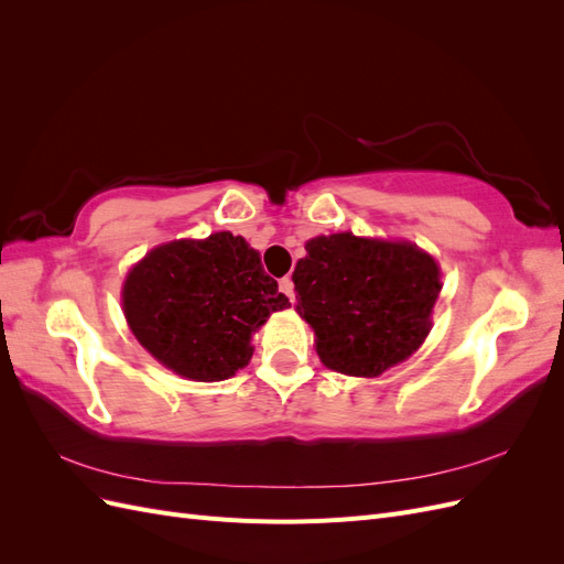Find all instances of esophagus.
I'll list each match as a JSON object with an SVG mask.
<instances>
[{
    "label": "esophagus",
    "mask_w": 564,
    "mask_h": 564,
    "mask_svg": "<svg viewBox=\"0 0 564 564\" xmlns=\"http://www.w3.org/2000/svg\"><path fill=\"white\" fill-rule=\"evenodd\" d=\"M280 292L289 299V301H294V282H292V278H282L280 280Z\"/></svg>",
    "instance_id": "1"
}]
</instances>
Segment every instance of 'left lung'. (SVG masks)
<instances>
[{"instance_id": "1", "label": "left lung", "mask_w": 564, "mask_h": 564, "mask_svg": "<svg viewBox=\"0 0 564 564\" xmlns=\"http://www.w3.org/2000/svg\"><path fill=\"white\" fill-rule=\"evenodd\" d=\"M305 251L292 275L296 311L329 369L379 377L423 344L442 289L433 256L350 232L315 237Z\"/></svg>"}]
</instances>
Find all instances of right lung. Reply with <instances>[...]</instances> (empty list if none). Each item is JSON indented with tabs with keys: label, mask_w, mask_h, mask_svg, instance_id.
<instances>
[{
	"label": "right lung",
	"mask_w": 564,
	"mask_h": 564,
	"mask_svg": "<svg viewBox=\"0 0 564 564\" xmlns=\"http://www.w3.org/2000/svg\"><path fill=\"white\" fill-rule=\"evenodd\" d=\"M124 315L152 357L195 381H224L251 360V336L289 299L242 237L214 232L152 249L124 282Z\"/></svg>",
	"instance_id": "1"
}]
</instances>
